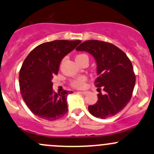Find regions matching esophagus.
<instances>
[{
	"mask_svg": "<svg viewBox=\"0 0 154 154\" xmlns=\"http://www.w3.org/2000/svg\"><path fill=\"white\" fill-rule=\"evenodd\" d=\"M78 93L80 94H82V95H87V94H88V91H80V92H78Z\"/></svg>",
	"mask_w": 154,
	"mask_h": 154,
	"instance_id": "obj_1",
	"label": "esophagus"
}]
</instances>
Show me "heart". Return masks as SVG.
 <instances>
[{
  "label": "heart",
  "instance_id": "heart-1",
  "mask_svg": "<svg viewBox=\"0 0 154 154\" xmlns=\"http://www.w3.org/2000/svg\"><path fill=\"white\" fill-rule=\"evenodd\" d=\"M82 58H88V57L87 55L85 54H80V55H77L76 57V60H80V59ZM85 82H86V78L83 76H81V77H77L75 80L72 81V85L74 86V88H83L84 86L85 85Z\"/></svg>",
  "mask_w": 154,
  "mask_h": 154
}]
</instances>
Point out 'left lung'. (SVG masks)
Returning a JSON list of instances; mask_svg holds the SVG:
<instances>
[{
    "label": "left lung",
    "mask_w": 154,
    "mask_h": 154,
    "mask_svg": "<svg viewBox=\"0 0 154 154\" xmlns=\"http://www.w3.org/2000/svg\"><path fill=\"white\" fill-rule=\"evenodd\" d=\"M86 51L94 57L97 63L96 87L99 92L95 104L88 106L91 114L102 119L112 117L121 112L132 96L136 77L132 64L124 51L109 42L88 40L76 48Z\"/></svg>",
    "instance_id": "left-lung-1"
}]
</instances>
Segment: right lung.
Listing matches in <instances>:
<instances>
[{
	"label": "right lung",
	"mask_w": 154,
	"mask_h": 154,
	"mask_svg": "<svg viewBox=\"0 0 154 154\" xmlns=\"http://www.w3.org/2000/svg\"><path fill=\"white\" fill-rule=\"evenodd\" d=\"M80 40H55L35 47L20 70V94L30 110L47 121H55L68 111L66 97L72 91L53 93L52 79L58 72L61 60Z\"/></svg>",
	"instance_id": "right-lung-1"
}]
</instances>
